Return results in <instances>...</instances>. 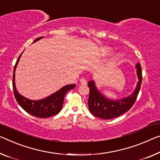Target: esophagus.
Masks as SVG:
<instances>
[{
    "mask_svg": "<svg viewBox=\"0 0 160 160\" xmlns=\"http://www.w3.org/2000/svg\"><path fill=\"white\" fill-rule=\"evenodd\" d=\"M80 82L82 84H83V85L87 84V81H86L84 78H82V79H80Z\"/></svg>",
    "mask_w": 160,
    "mask_h": 160,
    "instance_id": "1",
    "label": "esophagus"
}]
</instances>
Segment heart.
Segmentation results:
<instances>
[{"label":"heart","instance_id":"heart-1","mask_svg":"<svg viewBox=\"0 0 160 160\" xmlns=\"http://www.w3.org/2000/svg\"><path fill=\"white\" fill-rule=\"evenodd\" d=\"M112 52V50L111 48L104 47L102 49V53H101V54H102V56H106L109 55Z\"/></svg>","mask_w":160,"mask_h":160}]
</instances>
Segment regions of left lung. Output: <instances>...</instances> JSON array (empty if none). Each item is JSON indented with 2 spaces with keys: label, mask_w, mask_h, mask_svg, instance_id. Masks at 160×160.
<instances>
[{
  "label": "left lung",
  "mask_w": 160,
  "mask_h": 160,
  "mask_svg": "<svg viewBox=\"0 0 160 160\" xmlns=\"http://www.w3.org/2000/svg\"><path fill=\"white\" fill-rule=\"evenodd\" d=\"M135 67L139 79L136 88L128 97L121 99H108L97 89L94 81L88 82V87L89 88L88 109L94 116L103 119H109L119 117L131 109L138 96L142 81L141 65L138 63Z\"/></svg>",
  "instance_id": "1"
}]
</instances>
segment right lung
<instances>
[{
  "label": "right lung",
  "mask_w": 160,
  "mask_h": 160,
  "mask_svg": "<svg viewBox=\"0 0 160 160\" xmlns=\"http://www.w3.org/2000/svg\"><path fill=\"white\" fill-rule=\"evenodd\" d=\"M42 38L43 36H41V37L35 39L33 43L40 40ZM21 54L19 56L13 68V88L14 96L17 102L22 107V109L25 110L27 113L36 117L43 118L44 119V118L53 117L54 115L58 114V112L62 109L65 94L69 90H72L73 88H75L76 84H69L64 86V87L60 88L56 92L53 93V94L48 96L47 97L44 98L43 99L36 101L30 100L23 97L17 91L16 88V84H15V72H16V66L18 65V63L19 59H20Z\"/></svg>",
  "instance_id": "add662e5"
}]
</instances>
